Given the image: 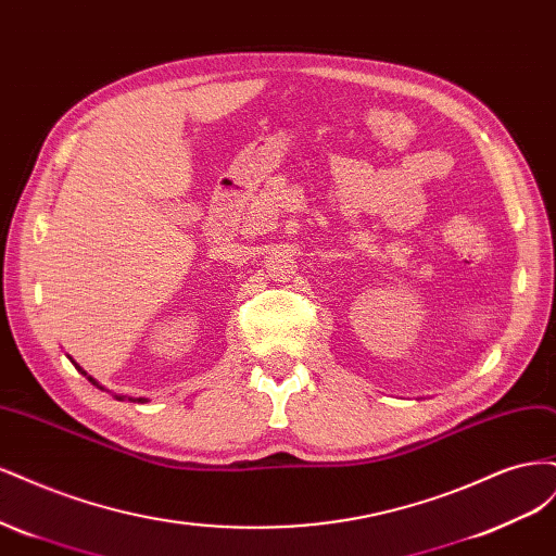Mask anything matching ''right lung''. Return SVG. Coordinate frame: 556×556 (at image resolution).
Listing matches in <instances>:
<instances>
[{
  "mask_svg": "<svg viewBox=\"0 0 556 556\" xmlns=\"http://www.w3.org/2000/svg\"><path fill=\"white\" fill-rule=\"evenodd\" d=\"M70 359H72V357H70ZM72 364L76 366V371H78V374H83V376H86V378H88V380H90L92 384H97V387H99V390H104V387H102V384H99V382H97V380H94L92 376H88L86 371H83V368H80V366H78V364H76L74 359H72ZM113 396H115L117 401H125V399H127V401H131V403H146V401H148V399H143V396H139V399H134V396H125V394H113Z\"/></svg>",
  "mask_w": 556,
  "mask_h": 556,
  "instance_id": "1",
  "label": "right lung"
}]
</instances>
